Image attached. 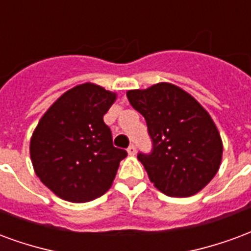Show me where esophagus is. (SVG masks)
<instances>
[{
	"label": "esophagus",
	"instance_id": "esophagus-1",
	"mask_svg": "<svg viewBox=\"0 0 251 251\" xmlns=\"http://www.w3.org/2000/svg\"><path fill=\"white\" fill-rule=\"evenodd\" d=\"M136 152H137L136 145H133V144H131L130 147L127 148V153H129L130 156H134V154H136Z\"/></svg>",
	"mask_w": 251,
	"mask_h": 251
}]
</instances>
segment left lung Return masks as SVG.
<instances>
[{
  "label": "left lung",
  "instance_id": "8db88e82",
  "mask_svg": "<svg viewBox=\"0 0 251 251\" xmlns=\"http://www.w3.org/2000/svg\"><path fill=\"white\" fill-rule=\"evenodd\" d=\"M127 99L147 121L152 151L137 154L156 188L187 198L204 188L219 169L222 140L214 121L184 90L157 83L130 90Z\"/></svg>",
  "mask_w": 251,
  "mask_h": 251
}]
</instances>
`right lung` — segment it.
<instances>
[{
    "mask_svg": "<svg viewBox=\"0 0 251 251\" xmlns=\"http://www.w3.org/2000/svg\"><path fill=\"white\" fill-rule=\"evenodd\" d=\"M115 94L84 83L68 90L48 109L30 140L36 175L59 198L84 203L110 188L127 152L113 145L103 115Z\"/></svg>",
    "mask_w": 251,
    "mask_h": 251,
    "instance_id": "obj_1",
    "label": "right lung"
}]
</instances>
